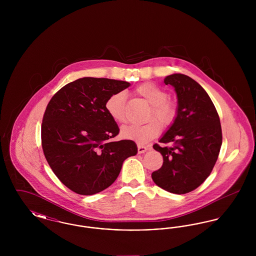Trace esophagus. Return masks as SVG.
Here are the masks:
<instances>
[{"instance_id": "1", "label": "esophagus", "mask_w": 256, "mask_h": 256, "mask_svg": "<svg viewBox=\"0 0 256 256\" xmlns=\"http://www.w3.org/2000/svg\"><path fill=\"white\" fill-rule=\"evenodd\" d=\"M137 148H138V154H144L148 150V146H142V145H138Z\"/></svg>"}]
</instances>
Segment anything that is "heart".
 <instances>
[{
    "label": "heart",
    "instance_id": "1",
    "mask_svg": "<svg viewBox=\"0 0 256 256\" xmlns=\"http://www.w3.org/2000/svg\"><path fill=\"white\" fill-rule=\"evenodd\" d=\"M136 91L152 106L148 119L156 118L164 126L170 124L174 120L176 114V106L166 100L168 94L165 90L154 84H144L139 86ZM106 110L115 122L118 124L126 122V93L119 91L112 94L106 102ZM159 122L152 119L144 124H134L126 126L122 128V135L126 139H132L140 144H146L160 132L161 126Z\"/></svg>",
    "mask_w": 256,
    "mask_h": 256
}]
</instances>
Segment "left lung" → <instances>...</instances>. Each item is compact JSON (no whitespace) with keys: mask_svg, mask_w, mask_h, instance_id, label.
Instances as JSON below:
<instances>
[{"mask_svg":"<svg viewBox=\"0 0 256 256\" xmlns=\"http://www.w3.org/2000/svg\"><path fill=\"white\" fill-rule=\"evenodd\" d=\"M174 88L176 114L160 143L154 145L163 156V165L152 174L154 183L172 194H186L210 174L222 146L219 115L206 91L190 76L172 74L164 78Z\"/></svg>","mask_w":256,"mask_h":256,"instance_id":"8db88e82","label":"left lung"}]
</instances>
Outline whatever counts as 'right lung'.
I'll list each match as a JSON object with an SVG mask.
<instances>
[{"label": "right lung", "mask_w": 256, "mask_h": 256, "mask_svg": "<svg viewBox=\"0 0 256 256\" xmlns=\"http://www.w3.org/2000/svg\"><path fill=\"white\" fill-rule=\"evenodd\" d=\"M130 82L97 78L72 82L54 95L41 126L42 148L54 174L80 195H94L118 178L138 150L132 140L111 142L119 126L106 110L108 98Z\"/></svg>", "instance_id": "add662e5"}]
</instances>
